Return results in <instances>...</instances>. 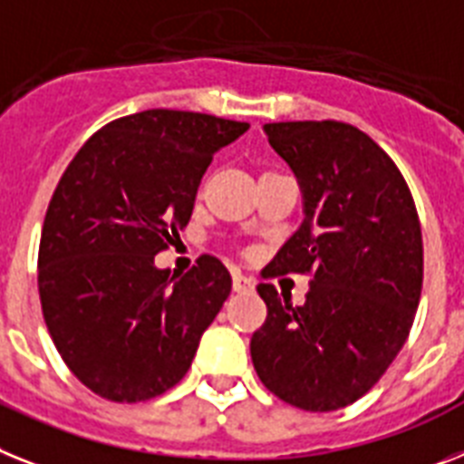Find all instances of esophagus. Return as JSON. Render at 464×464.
I'll use <instances>...</instances> for the list:
<instances>
[{"label": "esophagus", "mask_w": 464, "mask_h": 464, "mask_svg": "<svg viewBox=\"0 0 464 464\" xmlns=\"http://www.w3.org/2000/svg\"><path fill=\"white\" fill-rule=\"evenodd\" d=\"M233 290L236 292H252L255 290V280L243 274H233Z\"/></svg>", "instance_id": "1"}]
</instances>
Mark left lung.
<instances>
[{
  "mask_svg": "<svg viewBox=\"0 0 464 464\" xmlns=\"http://www.w3.org/2000/svg\"><path fill=\"white\" fill-rule=\"evenodd\" d=\"M264 130L302 184L304 221L262 278L311 280L302 306L256 285L266 321L252 334V363L290 406L340 411L380 382L411 334L424 268L418 209L394 160L352 124Z\"/></svg>",
  "mask_w": 464,
  "mask_h": 464,
  "instance_id": "1",
  "label": "left lung"
}]
</instances>
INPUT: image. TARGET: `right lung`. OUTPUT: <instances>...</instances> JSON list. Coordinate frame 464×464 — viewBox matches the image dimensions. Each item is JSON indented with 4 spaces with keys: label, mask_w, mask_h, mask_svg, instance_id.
Here are the masks:
<instances>
[{
    "label": "right lung",
    "mask_w": 464,
    "mask_h": 464,
    "mask_svg": "<svg viewBox=\"0 0 464 464\" xmlns=\"http://www.w3.org/2000/svg\"><path fill=\"white\" fill-rule=\"evenodd\" d=\"M247 127L205 112H134L89 136L65 167L42 226L40 302L63 363L101 399H155L188 372L231 274L202 255L174 278L155 255L188 224L214 153Z\"/></svg>",
    "instance_id": "right-lung-1"
}]
</instances>
